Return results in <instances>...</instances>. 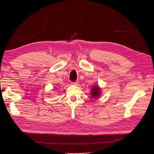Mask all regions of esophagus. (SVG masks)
Masks as SVG:
<instances>
[{
  "instance_id": "esophagus-1",
  "label": "esophagus",
  "mask_w": 154,
  "mask_h": 154,
  "mask_svg": "<svg viewBox=\"0 0 154 154\" xmlns=\"http://www.w3.org/2000/svg\"><path fill=\"white\" fill-rule=\"evenodd\" d=\"M78 83H79V82H72L71 84L74 85H77Z\"/></svg>"
}]
</instances>
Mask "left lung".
Returning a JSON list of instances; mask_svg holds the SVG:
<instances>
[{
  "mask_svg": "<svg viewBox=\"0 0 154 154\" xmlns=\"http://www.w3.org/2000/svg\"><path fill=\"white\" fill-rule=\"evenodd\" d=\"M101 94V91H100V88H99L98 85H95L94 87H93L91 90V95H92V98H98V96L100 95Z\"/></svg>",
  "mask_w": 154,
  "mask_h": 154,
  "instance_id": "1",
  "label": "left lung"
}]
</instances>
